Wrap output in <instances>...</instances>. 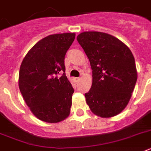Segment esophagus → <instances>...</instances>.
I'll return each instance as SVG.
<instances>
[{
	"label": "esophagus",
	"instance_id": "34e87169",
	"mask_svg": "<svg viewBox=\"0 0 151 151\" xmlns=\"http://www.w3.org/2000/svg\"><path fill=\"white\" fill-rule=\"evenodd\" d=\"M80 79H81V78H74V81H78Z\"/></svg>",
	"mask_w": 151,
	"mask_h": 151
}]
</instances>
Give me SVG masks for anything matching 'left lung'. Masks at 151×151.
Instances as JSON below:
<instances>
[{"label": "left lung", "mask_w": 151, "mask_h": 151, "mask_svg": "<svg viewBox=\"0 0 151 151\" xmlns=\"http://www.w3.org/2000/svg\"><path fill=\"white\" fill-rule=\"evenodd\" d=\"M77 40L92 69V85L84 95L91 111L101 118L118 115L128 105L137 80L133 53L122 41L105 32H84Z\"/></svg>", "instance_id": "1"}]
</instances>
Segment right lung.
Instances as JSON below:
<instances>
[{
    "mask_svg": "<svg viewBox=\"0 0 151 151\" xmlns=\"http://www.w3.org/2000/svg\"><path fill=\"white\" fill-rule=\"evenodd\" d=\"M74 39L72 32L48 35L34 45L21 64L20 91L33 115L43 122H61L70 112L74 90L65 74L64 59Z\"/></svg>",
    "mask_w": 151,
    "mask_h": 151,
    "instance_id": "right-lung-1",
    "label": "right lung"
}]
</instances>
